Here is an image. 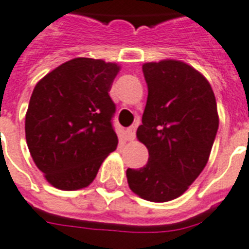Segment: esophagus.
I'll return each instance as SVG.
<instances>
[{"instance_id":"34e87169","label":"esophagus","mask_w":249,"mask_h":249,"mask_svg":"<svg viewBox=\"0 0 249 249\" xmlns=\"http://www.w3.org/2000/svg\"><path fill=\"white\" fill-rule=\"evenodd\" d=\"M127 134V139L130 141H132L135 139V136H136V126H131L127 128L126 131Z\"/></svg>"}]
</instances>
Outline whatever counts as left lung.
<instances>
[{"label":"left lung","mask_w":249,"mask_h":249,"mask_svg":"<svg viewBox=\"0 0 249 249\" xmlns=\"http://www.w3.org/2000/svg\"><path fill=\"white\" fill-rule=\"evenodd\" d=\"M148 100L137 140L148 148V163L128 168V186L149 202L182 196L206 167L218 128L216 97L200 71L166 59L142 65Z\"/></svg>","instance_id":"obj_1"}]
</instances>
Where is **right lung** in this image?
<instances>
[{
	"instance_id": "obj_1",
	"label": "right lung",
	"mask_w": 249,
	"mask_h": 249,
	"mask_svg": "<svg viewBox=\"0 0 249 249\" xmlns=\"http://www.w3.org/2000/svg\"><path fill=\"white\" fill-rule=\"evenodd\" d=\"M115 63L75 57L39 79L25 114V139L36 166L60 190H78L96 178L117 148L115 105L109 96Z\"/></svg>"
}]
</instances>
